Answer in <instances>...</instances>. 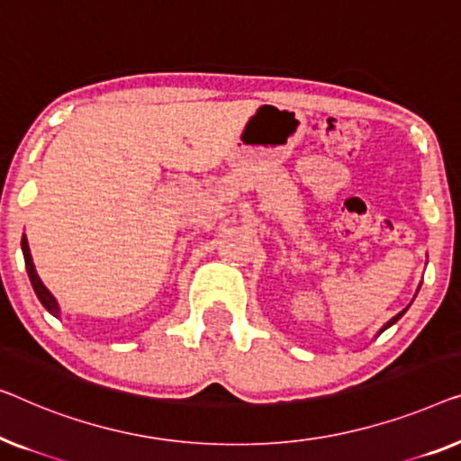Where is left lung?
I'll return each instance as SVG.
<instances>
[{
  "label": "left lung",
  "mask_w": 461,
  "mask_h": 461,
  "mask_svg": "<svg viewBox=\"0 0 461 461\" xmlns=\"http://www.w3.org/2000/svg\"><path fill=\"white\" fill-rule=\"evenodd\" d=\"M420 286H422V282H420ZM418 290H420V288H418ZM416 294H418V293H416ZM407 309H410V307H405L403 311H399V313H397V315H394V317H393V320H388V321L384 323V326H382V328H380V332H378V336H380L382 332H384V330H388V328H391V326H393V323H397V321L401 320V317H403V315H405V311H407Z\"/></svg>",
  "instance_id": "left-lung-1"
}]
</instances>
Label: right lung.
Listing matches in <instances>:
<instances>
[{"instance_id": "obj_1", "label": "right lung", "mask_w": 461, "mask_h": 461, "mask_svg": "<svg viewBox=\"0 0 461 461\" xmlns=\"http://www.w3.org/2000/svg\"><path fill=\"white\" fill-rule=\"evenodd\" d=\"M23 255H24V267H27V274H29V280H31V286H33L35 294L39 301L45 309L50 311L54 317H60V304H58L56 296L50 293L48 288H45V284L41 282V277L37 276V269H35V263H33V257H31V249H29V242H27V236H23Z\"/></svg>"}]
</instances>
